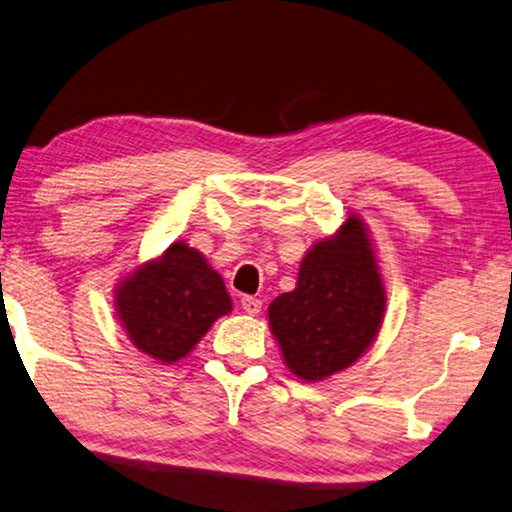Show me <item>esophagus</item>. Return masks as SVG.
I'll list each match as a JSON object with an SVG mask.
<instances>
[{
	"instance_id": "34e87169",
	"label": "esophagus",
	"mask_w": 512,
	"mask_h": 512,
	"mask_svg": "<svg viewBox=\"0 0 512 512\" xmlns=\"http://www.w3.org/2000/svg\"><path fill=\"white\" fill-rule=\"evenodd\" d=\"M240 304H242V311L249 313V316H258V313H261V306H263L261 300H256V297H249V295L242 297Z\"/></svg>"
}]
</instances>
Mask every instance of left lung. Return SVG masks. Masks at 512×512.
Masks as SVG:
<instances>
[{
	"instance_id": "obj_1",
	"label": "left lung",
	"mask_w": 512,
	"mask_h": 512,
	"mask_svg": "<svg viewBox=\"0 0 512 512\" xmlns=\"http://www.w3.org/2000/svg\"><path fill=\"white\" fill-rule=\"evenodd\" d=\"M387 311V288L371 231L348 212L334 235L313 242L297 286L267 306L283 364L304 382L350 368L371 348Z\"/></svg>"
}]
</instances>
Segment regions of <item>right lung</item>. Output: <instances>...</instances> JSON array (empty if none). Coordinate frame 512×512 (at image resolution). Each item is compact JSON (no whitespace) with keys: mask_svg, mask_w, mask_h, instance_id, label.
Segmentation results:
<instances>
[{"mask_svg":"<svg viewBox=\"0 0 512 512\" xmlns=\"http://www.w3.org/2000/svg\"><path fill=\"white\" fill-rule=\"evenodd\" d=\"M114 311L141 355L167 366L190 355L233 300L206 256L178 240L116 283Z\"/></svg>","mask_w":512,"mask_h":512,"instance_id":"obj_1","label":"right lung"}]
</instances>
